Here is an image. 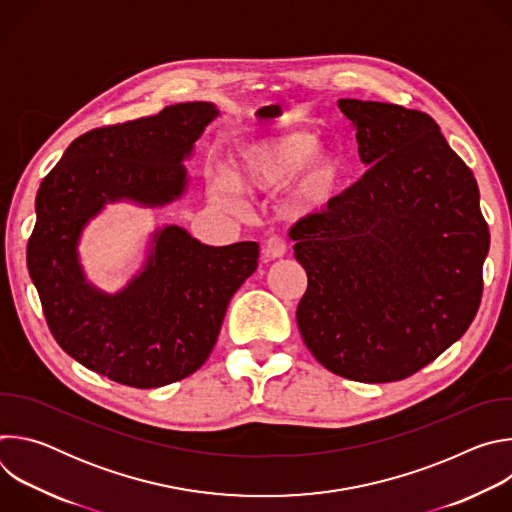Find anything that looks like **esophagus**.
I'll return each mask as SVG.
<instances>
[{
	"mask_svg": "<svg viewBox=\"0 0 512 512\" xmlns=\"http://www.w3.org/2000/svg\"><path fill=\"white\" fill-rule=\"evenodd\" d=\"M285 253H287V245H285V241L281 237H271L265 243V247H263V257L265 259H279Z\"/></svg>",
	"mask_w": 512,
	"mask_h": 512,
	"instance_id": "34e87169",
	"label": "esophagus"
}]
</instances>
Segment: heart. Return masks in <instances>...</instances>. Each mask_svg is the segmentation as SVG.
<instances>
[{
    "label": "heart",
    "mask_w": 512,
    "mask_h": 512,
    "mask_svg": "<svg viewBox=\"0 0 512 512\" xmlns=\"http://www.w3.org/2000/svg\"><path fill=\"white\" fill-rule=\"evenodd\" d=\"M342 170L340 156L320 145L316 133L283 131L237 145L227 172L208 174L206 194L212 204L231 208L237 190L277 192L298 180L291 194V208L304 214L330 202L340 186Z\"/></svg>",
    "instance_id": "heart-1"
}]
</instances>
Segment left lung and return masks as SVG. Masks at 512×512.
Here are the masks:
<instances>
[{
    "mask_svg": "<svg viewBox=\"0 0 512 512\" xmlns=\"http://www.w3.org/2000/svg\"><path fill=\"white\" fill-rule=\"evenodd\" d=\"M369 170L289 231L308 273L300 334L328 371L401 381L472 324L490 233L472 170L427 113L340 99Z\"/></svg>",
    "mask_w": 512,
    "mask_h": 512,
    "instance_id": "left-lung-1",
    "label": "left lung"
}]
</instances>
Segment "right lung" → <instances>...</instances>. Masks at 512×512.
<instances>
[{"label": "right lung", "mask_w": 512, "mask_h": 512, "mask_svg": "<svg viewBox=\"0 0 512 512\" xmlns=\"http://www.w3.org/2000/svg\"><path fill=\"white\" fill-rule=\"evenodd\" d=\"M221 111L194 101L87 131L36 194L28 271L60 348L115 383L154 389L198 371L235 291L257 269L259 245H202L176 225L152 233L148 259L117 294L87 281L79 241L113 202L166 206L188 188L184 160Z\"/></svg>", "instance_id": "1"}]
</instances>
